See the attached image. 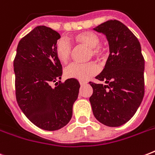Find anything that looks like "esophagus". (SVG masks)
<instances>
[{"label": "esophagus", "mask_w": 155, "mask_h": 155, "mask_svg": "<svg viewBox=\"0 0 155 155\" xmlns=\"http://www.w3.org/2000/svg\"><path fill=\"white\" fill-rule=\"evenodd\" d=\"M80 84L81 85V86H83V85L87 84V82H86V81H84V80H80Z\"/></svg>", "instance_id": "1"}]
</instances>
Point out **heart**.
I'll list each match as a JSON object with an SVG mask.
<instances>
[{
    "instance_id": "b5f03b06",
    "label": "heart",
    "mask_w": 155,
    "mask_h": 155,
    "mask_svg": "<svg viewBox=\"0 0 155 155\" xmlns=\"http://www.w3.org/2000/svg\"><path fill=\"white\" fill-rule=\"evenodd\" d=\"M74 42L78 45L85 46L90 48L89 56L101 59L104 56V50L100 46L99 36L92 31H84L75 35L73 37ZM54 53L56 58L63 63H68L72 54V47L65 38L58 39L55 43ZM99 71L98 66L94 62L87 63H71L65 68L64 75L68 79L87 80Z\"/></svg>"
}]
</instances>
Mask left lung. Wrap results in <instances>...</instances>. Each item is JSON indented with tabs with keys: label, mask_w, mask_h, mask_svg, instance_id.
Masks as SVG:
<instances>
[{
	"label": "left lung",
	"mask_w": 155,
	"mask_h": 155,
	"mask_svg": "<svg viewBox=\"0 0 155 155\" xmlns=\"http://www.w3.org/2000/svg\"><path fill=\"white\" fill-rule=\"evenodd\" d=\"M94 30L105 35L110 54L96 77L106 84L89 82L93 89L89 101L97 120L117 127L129 121L142 103L145 60L137 37L119 21H107Z\"/></svg>",
	"instance_id": "left-lung-1"
}]
</instances>
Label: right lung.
Masks as SVG:
<instances>
[{
	"instance_id": "obj_1",
	"label": "right lung",
	"mask_w": 155,
	"mask_h": 155,
	"mask_svg": "<svg viewBox=\"0 0 155 155\" xmlns=\"http://www.w3.org/2000/svg\"><path fill=\"white\" fill-rule=\"evenodd\" d=\"M59 38L55 30L37 26L20 40L13 61L18 105L33 124L48 131L70 121L80 87L75 79L59 81L63 68L54 53Z\"/></svg>"
}]
</instances>
